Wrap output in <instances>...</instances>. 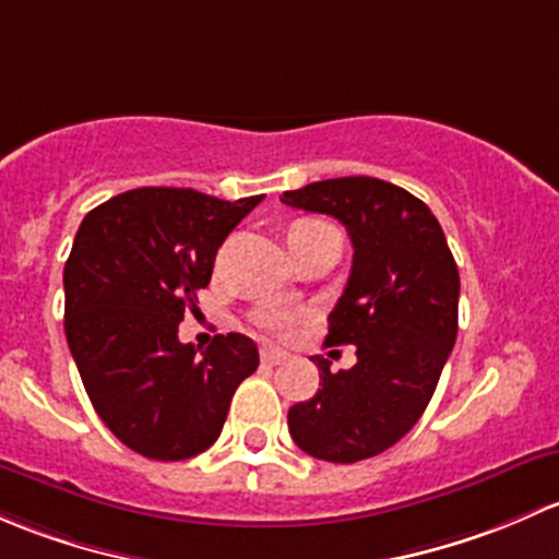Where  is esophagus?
Returning <instances> with one entry per match:
<instances>
[{"label": "esophagus", "instance_id": "esophagus-1", "mask_svg": "<svg viewBox=\"0 0 559 559\" xmlns=\"http://www.w3.org/2000/svg\"><path fill=\"white\" fill-rule=\"evenodd\" d=\"M261 360H263V364H266V366H280V364H285L287 355L280 353V349L266 347V349H261Z\"/></svg>", "mask_w": 559, "mask_h": 559}]
</instances>
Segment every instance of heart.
<instances>
[{
    "label": "heart",
    "mask_w": 559,
    "mask_h": 559,
    "mask_svg": "<svg viewBox=\"0 0 559 559\" xmlns=\"http://www.w3.org/2000/svg\"><path fill=\"white\" fill-rule=\"evenodd\" d=\"M314 226H322V223L301 221V223H296L293 228H314ZM258 325H261L263 331L274 333V336H285V333L290 331L293 320H290V314L282 312V309H266V312L258 314Z\"/></svg>",
    "instance_id": "1"
}]
</instances>
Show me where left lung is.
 I'll use <instances>...</instances> for the list:
<instances>
[{
	"label": "left lung",
	"mask_w": 559,
	"mask_h": 559,
	"mask_svg": "<svg viewBox=\"0 0 559 559\" xmlns=\"http://www.w3.org/2000/svg\"><path fill=\"white\" fill-rule=\"evenodd\" d=\"M282 204L347 228L353 269L325 344L358 355L336 373L314 355L322 388L290 406L287 428L312 457L358 463L404 439L433 399L457 338V263L428 204L393 182L336 177L285 191Z\"/></svg>",
	"instance_id": "8db88e82"
}]
</instances>
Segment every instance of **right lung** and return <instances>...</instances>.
<instances>
[{"label": "right lung", "instance_id": "obj_1", "mask_svg": "<svg viewBox=\"0 0 559 559\" xmlns=\"http://www.w3.org/2000/svg\"><path fill=\"white\" fill-rule=\"evenodd\" d=\"M263 195L136 188L85 215L64 266V331L102 423L151 460H188L221 436L258 347L241 333L201 347L177 328L215 255Z\"/></svg>", "mask_w": 559, "mask_h": 559}]
</instances>
